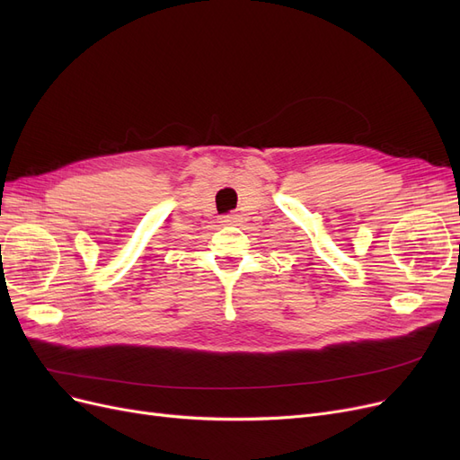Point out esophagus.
<instances>
[{"label": "esophagus", "mask_w": 460, "mask_h": 460, "mask_svg": "<svg viewBox=\"0 0 460 460\" xmlns=\"http://www.w3.org/2000/svg\"><path fill=\"white\" fill-rule=\"evenodd\" d=\"M235 220H238V215H225V217H220V222H225V225H234Z\"/></svg>", "instance_id": "34e87169"}]
</instances>
